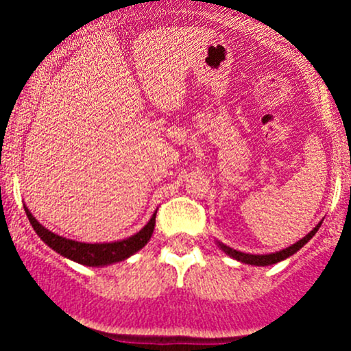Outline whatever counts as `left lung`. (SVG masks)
Instances as JSON below:
<instances>
[{
  "label": "left lung",
  "instance_id": "8db88e82",
  "mask_svg": "<svg viewBox=\"0 0 351 351\" xmlns=\"http://www.w3.org/2000/svg\"><path fill=\"white\" fill-rule=\"evenodd\" d=\"M320 224L322 223H318L317 226L313 228L307 236L302 237V239L297 241L295 244L289 245V247L282 249V251L272 252V254H245V252L236 251V249H231V247H229V245L219 243V241H217V245H219V247L223 249V251L226 252L229 257H232V259L239 261V263L251 264V265H271V264L280 263V261H284V259H287V257H291L292 254H295L297 251H300V249L304 247V245L307 244L313 236H315V232L318 231V228H320Z\"/></svg>",
  "mask_w": 351,
  "mask_h": 351
}]
</instances>
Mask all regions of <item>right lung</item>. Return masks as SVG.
<instances>
[{"instance_id": "1", "label": "right lung", "mask_w": 351, "mask_h": 351, "mask_svg": "<svg viewBox=\"0 0 351 351\" xmlns=\"http://www.w3.org/2000/svg\"><path fill=\"white\" fill-rule=\"evenodd\" d=\"M24 211H26L27 219H29L31 226L34 228L36 234L41 237L44 243L49 245L51 249H54V251L60 254V256L74 261V263L88 265V267H100V265L120 263V261H125L127 257L134 256L135 252H138L140 249L150 241L153 229H155V217H156V213H155V215L150 217V221H148V223L145 224L136 234L127 237V239L115 241V243L88 244V243H79V241H72V239H67V237L56 234V232H52L49 229L44 228L43 224H39V221L31 215V211L26 206H24Z\"/></svg>"}]
</instances>
